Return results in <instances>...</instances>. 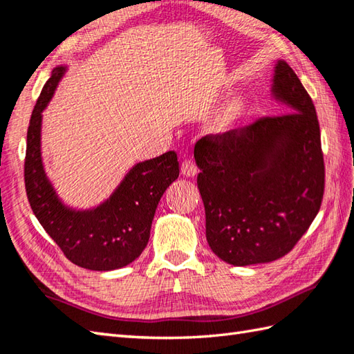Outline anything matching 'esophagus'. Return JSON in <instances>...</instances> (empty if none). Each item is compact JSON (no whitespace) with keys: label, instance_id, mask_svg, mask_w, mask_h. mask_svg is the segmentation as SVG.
I'll list each match as a JSON object with an SVG mask.
<instances>
[{"label":"esophagus","instance_id":"1","mask_svg":"<svg viewBox=\"0 0 354 354\" xmlns=\"http://www.w3.org/2000/svg\"><path fill=\"white\" fill-rule=\"evenodd\" d=\"M181 175L187 176V178H194V176H196L198 175L196 164H194L190 160L183 161V164H181Z\"/></svg>","mask_w":354,"mask_h":354}]
</instances>
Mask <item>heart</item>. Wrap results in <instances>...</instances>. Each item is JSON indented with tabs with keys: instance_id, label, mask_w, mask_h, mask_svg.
Segmentation results:
<instances>
[{
	"instance_id": "obj_1",
	"label": "heart",
	"mask_w": 354,
	"mask_h": 354,
	"mask_svg": "<svg viewBox=\"0 0 354 354\" xmlns=\"http://www.w3.org/2000/svg\"><path fill=\"white\" fill-rule=\"evenodd\" d=\"M243 112H245V102L243 100H236L234 103H231V106L227 111V117H225V124L234 123L237 118L243 115Z\"/></svg>"
}]
</instances>
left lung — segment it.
<instances>
[{"mask_svg": "<svg viewBox=\"0 0 354 354\" xmlns=\"http://www.w3.org/2000/svg\"><path fill=\"white\" fill-rule=\"evenodd\" d=\"M270 97L289 112L207 135L194 146L207 242L234 266L288 254L317 217L324 194L317 111L283 59L274 66Z\"/></svg>", "mask_w": 354, "mask_h": 354, "instance_id": "left-lung-1", "label": "left lung"}]
</instances>
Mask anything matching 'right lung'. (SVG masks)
<instances>
[{
	"label": "right lung",
	"instance_id": "1",
	"mask_svg": "<svg viewBox=\"0 0 354 354\" xmlns=\"http://www.w3.org/2000/svg\"><path fill=\"white\" fill-rule=\"evenodd\" d=\"M68 66L57 65L44 85L30 118L24 178L27 198L37 221L74 265L91 270L127 266L145 250L150 227L167 187L179 176L175 152L132 165L108 199L93 208L66 205L45 171L42 112Z\"/></svg>",
	"mask_w": 354,
	"mask_h": 354
}]
</instances>
